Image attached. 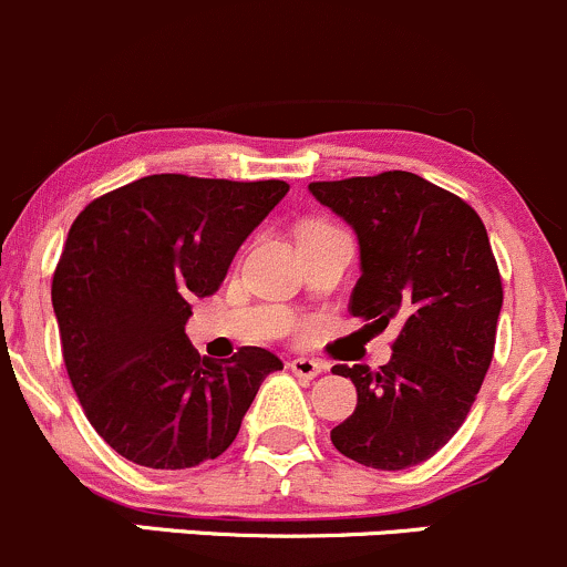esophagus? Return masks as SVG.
<instances>
[{
    "instance_id": "obj_1",
    "label": "esophagus",
    "mask_w": 567,
    "mask_h": 567,
    "mask_svg": "<svg viewBox=\"0 0 567 567\" xmlns=\"http://www.w3.org/2000/svg\"><path fill=\"white\" fill-rule=\"evenodd\" d=\"M289 368H291V373L300 375V379H306V381L316 379V375H321V373H324V370H327L324 364L316 362V359H308V357H297V359H291Z\"/></svg>"
}]
</instances>
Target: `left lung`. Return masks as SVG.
Listing matches in <instances>:
<instances>
[{"label":"left lung","mask_w":567,"mask_h":567,"mask_svg":"<svg viewBox=\"0 0 567 567\" xmlns=\"http://www.w3.org/2000/svg\"><path fill=\"white\" fill-rule=\"evenodd\" d=\"M308 192L357 235L351 316L379 332L400 327L379 373L332 368L357 386V408L330 437L359 465L413 467L462 427L489 370L503 308L489 237L471 205L403 169Z\"/></svg>","instance_id":"8db88e82"}]
</instances>
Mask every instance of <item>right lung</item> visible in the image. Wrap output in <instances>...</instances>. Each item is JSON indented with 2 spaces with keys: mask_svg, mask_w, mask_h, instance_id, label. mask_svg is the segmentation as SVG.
<instances>
[{
  "mask_svg": "<svg viewBox=\"0 0 567 567\" xmlns=\"http://www.w3.org/2000/svg\"><path fill=\"white\" fill-rule=\"evenodd\" d=\"M286 192L284 181L148 175L70 227L51 289L66 373L91 427L130 462L186 471L216 460L261 381L284 370L259 346L227 362L199 357L186 321Z\"/></svg>",
  "mask_w": 567,
  "mask_h": 567,
  "instance_id": "1",
  "label": "right lung"
}]
</instances>
